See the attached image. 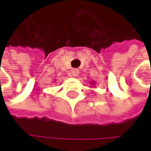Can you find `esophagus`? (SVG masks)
Wrapping results in <instances>:
<instances>
[{
    "label": "esophagus",
    "instance_id": "obj_1",
    "mask_svg": "<svg viewBox=\"0 0 151 151\" xmlns=\"http://www.w3.org/2000/svg\"><path fill=\"white\" fill-rule=\"evenodd\" d=\"M71 73H72V74L73 76H78V73H79V71H78V69H77V68H73V69H72Z\"/></svg>",
    "mask_w": 151,
    "mask_h": 151
}]
</instances>
